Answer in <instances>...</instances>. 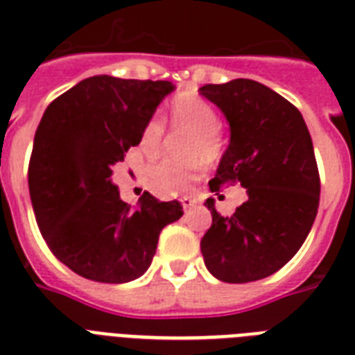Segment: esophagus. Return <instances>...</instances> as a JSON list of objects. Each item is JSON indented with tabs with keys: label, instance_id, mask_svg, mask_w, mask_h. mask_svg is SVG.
Returning a JSON list of instances; mask_svg holds the SVG:
<instances>
[{
	"label": "esophagus",
	"instance_id": "esophagus-1",
	"mask_svg": "<svg viewBox=\"0 0 355 355\" xmlns=\"http://www.w3.org/2000/svg\"><path fill=\"white\" fill-rule=\"evenodd\" d=\"M180 202H182V208L184 210H189L191 206H195V197H180Z\"/></svg>",
	"mask_w": 355,
	"mask_h": 355
}]
</instances>
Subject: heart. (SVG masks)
<instances>
[{"instance_id": "obj_1", "label": "heart", "mask_w": 355, "mask_h": 355, "mask_svg": "<svg viewBox=\"0 0 355 355\" xmlns=\"http://www.w3.org/2000/svg\"><path fill=\"white\" fill-rule=\"evenodd\" d=\"M169 123L173 127L189 128L182 139L184 160H160L147 169L149 188L160 197L188 191L202 175V160L214 164L223 156L225 138L217 123L216 108L202 97L180 94L173 99L169 108ZM164 141V123L160 118H150L139 132L138 147L145 156H156Z\"/></svg>"}]
</instances>
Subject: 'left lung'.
I'll use <instances>...</instances> for the list:
<instances>
[{"label":"left lung","mask_w":355,"mask_h":355,"mask_svg":"<svg viewBox=\"0 0 355 355\" xmlns=\"http://www.w3.org/2000/svg\"><path fill=\"white\" fill-rule=\"evenodd\" d=\"M199 92L230 125V144L208 186L219 195L225 184L239 182L248 195L228 217L206 199L211 227L200 252L217 280H261L298 252L313 227L320 178L311 136L298 108L261 83L236 79Z\"/></svg>","instance_id":"1"}]
</instances>
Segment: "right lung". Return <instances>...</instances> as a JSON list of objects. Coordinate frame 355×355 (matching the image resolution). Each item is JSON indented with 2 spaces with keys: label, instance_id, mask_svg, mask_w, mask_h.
I'll list each match as a JSON object with an SVG mask.
<instances>
[{
  "label": "right lung",
  "instance_id": "1",
  "mask_svg": "<svg viewBox=\"0 0 355 355\" xmlns=\"http://www.w3.org/2000/svg\"><path fill=\"white\" fill-rule=\"evenodd\" d=\"M173 90L169 80L96 75L58 96L42 116L29 160L31 202L49 250L83 278H139L162 228L182 217L180 202H160L149 191L136 206L123 202L110 180Z\"/></svg>",
  "mask_w": 355,
  "mask_h": 355
}]
</instances>
